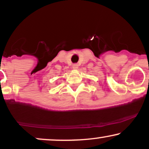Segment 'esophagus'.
<instances>
[{
	"label": "esophagus",
	"instance_id": "34e87169",
	"mask_svg": "<svg viewBox=\"0 0 149 149\" xmlns=\"http://www.w3.org/2000/svg\"><path fill=\"white\" fill-rule=\"evenodd\" d=\"M72 68H73V69H74V70H76V69H78V65L77 64H73V66H72Z\"/></svg>",
	"mask_w": 149,
	"mask_h": 149
}]
</instances>
